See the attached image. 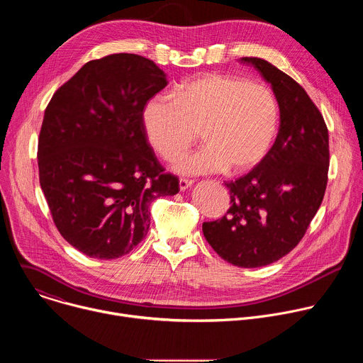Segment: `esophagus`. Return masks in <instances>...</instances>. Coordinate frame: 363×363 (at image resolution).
<instances>
[{"label": "esophagus", "instance_id": "esophagus-1", "mask_svg": "<svg viewBox=\"0 0 363 363\" xmlns=\"http://www.w3.org/2000/svg\"><path fill=\"white\" fill-rule=\"evenodd\" d=\"M192 184H194V182H192L191 179L181 178V179H179V189H181V191H186L188 188H191V186H192Z\"/></svg>", "mask_w": 363, "mask_h": 363}]
</instances>
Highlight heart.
<instances>
[{
  "instance_id": "b5f03b06",
  "label": "heart",
  "mask_w": 363,
  "mask_h": 363,
  "mask_svg": "<svg viewBox=\"0 0 363 363\" xmlns=\"http://www.w3.org/2000/svg\"><path fill=\"white\" fill-rule=\"evenodd\" d=\"M147 142L160 157L174 161L198 138L205 146L182 157L175 171L205 175L245 172L272 149L279 108L272 90L235 76L205 73L181 83L174 96L155 94L142 109Z\"/></svg>"
}]
</instances>
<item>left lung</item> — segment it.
<instances>
[{"label":"left lung","mask_w":363,"mask_h":363,"mask_svg":"<svg viewBox=\"0 0 363 363\" xmlns=\"http://www.w3.org/2000/svg\"><path fill=\"white\" fill-rule=\"evenodd\" d=\"M272 86L280 128L264 160L227 182L231 206L202 233L233 266L255 269L289 254L303 238L323 201L329 171V133L306 90L267 60L242 57Z\"/></svg>","instance_id":"8db88e82"}]
</instances>
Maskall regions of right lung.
<instances>
[{
    "mask_svg": "<svg viewBox=\"0 0 363 363\" xmlns=\"http://www.w3.org/2000/svg\"><path fill=\"white\" fill-rule=\"evenodd\" d=\"M167 84L152 60L111 55L86 63L44 112L40 185L63 238L91 258L132 251L147 234L150 202L179 191L142 126L146 100Z\"/></svg>",
    "mask_w": 363,
    "mask_h": 363,
    "instance_id": "right-lung-1",
    "label": "right lung"
}]
</instances>
